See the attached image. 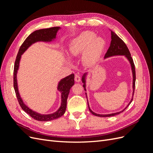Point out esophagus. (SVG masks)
<instances>
[{
  "mask_svg": "<svg viewBox=\"0 0 153 153\" xmlns=\"http://www.w3.org/2000/svg\"><path fill=\"white\" fill-rule=\"evenodd\" d=\"M75 81L76 82H80V76L78 75H75Z\"/></svg>",
  "mask_w": 153,
  "mask_h": 153,
  "instance_id": "esophagus-1",
  "label": "esophagus"
}]
</instances>
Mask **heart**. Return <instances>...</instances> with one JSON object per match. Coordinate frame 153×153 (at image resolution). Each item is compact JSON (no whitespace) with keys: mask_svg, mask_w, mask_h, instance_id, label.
I'll list each match as a JSON object with an SVG mask.
<instances>
[{"mask_svg":"<svg viewBox=\"0 0 153 153\" xmlns=\"http://www.w3.org/2000/svg\"><path fill=\"white\" fill-rule=\"evenodd\" d=\"M95 36L94 32L85 31L74 38L69 45L70 56L76 57L83 53V61L86 64L97 62L103 52L105 41L101 37Z\"/></svg>","mask_w":153,"mask_h":153,"instance_id":"1","label":"heart"}]
</instances>
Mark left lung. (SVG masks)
Listing matches in <instances>:
<instances>
[{
    "label": "left lung",
    "instance_id": "1",
    "mask_svg": "<svg viewBox=\"0 0 153 153\" xmlns=\"http://www.w3.org/2000/svg\"><path fill=\"white\" fill-rule=\"evenodd\" d=\"M111 31V43H110V47L108 48L107 52L105 53V59L107 58V57H110L112 56H114V55H124L126 57L128 60L129 61V62H130L131 66V70H132V73H133V96L132 98L130 101V102L129 103V104L127 105V106L125 108L124 110H123L121 112H116V113H114V114H106V115H103V114H96L94 112L91 110L89 105V103H88V100H87V94H86V97H87V104H88V107H89V111L91 112V114H92L93 115H96V116L98 117H111V116H114L115 115L119 114L120 113L123 112L124 110H126L128 106L131 103V101L133 100V94H134V92H135V80H136V74H135V64H134L133 59L131 56V53L129 52V51L126 45L124 43V41L119 38V37L113 31ZM86 74L85 73L84 75L82 76V82L84 83V85H83V87H84L85 91L86 90L85 89V76Z\"/></svg>",
    "mask_w": 153,
    "mask_h": 153
}]
</instances>
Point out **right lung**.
I'll return each instance as SVG.
<instances>
[{
	"label": "right lung",
	"instance_id": "obj_1",
	"mask_svg": "<svg viewBox=\"0 0 153 153\" xmlns=\"http://www.w3.org/2000/svg\"><path fill=\"white\" fill-rule=\"evenodd\" d=\"M60 29L59 27H51L48 29H43L40 30H37L31 33L24 41V42L22 43L21 47L18 51L17 56L16 58V61L15 62V66H14V72H13V86L14 89L15 91V93L22 108L24 110L25 112L29 114L31 117L39 121H49L61 117L62 115L65 113L67 105V99L70 91V89L71 87L75 84V75L74 74H71L65 78H64L61 81L59 82L57 89L61 92V105L60 108L56 112L51 114H41L37 113L34 111L30 109L28 106H26L21 98L19 94L18 89L17 85V80H16V74L17 71L19 68V64L21 58V55L24 53L25 51L30 46L38 41H52L56 37L57 32Z\"/></svg>",
	"mask_w": 153,
	"mask_h": 153
}]
</instances>
